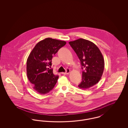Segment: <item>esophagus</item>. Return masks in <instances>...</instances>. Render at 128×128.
<instances>
[{"instance_id": "obj_1", "label": "esophagus", "mask_w": 128, "mask_h": 128, "mask_svg": "<svg viewBox=\"0 0 128 128\" xmlns=\"http://www.w3.org/2000/svg\"><path fill=\"white\" fill-rule=\"evenodd\" d=\"M70 70L69 69H67L66 72H63L62 74H64V75H66V74H68L70 73Z\"/></svg>"}]
</instances>
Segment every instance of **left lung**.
Masks as SVG:
<instances>
[{
  "instance_id": "1",
  "label": "left lung",
  "mask_w": 128,
  "mask_h": 128,
  "mask_svg": "<svg viewBox=\"0 0 128 128\" xmlns=\"http://www.w3.org/2000/svg\"><path fill=\"white\" fill-rule=\"evenodd\" d=\"M80 61L82 81L80 88L88 89L96 84L103 73L104 63L103 56L98 46L91 41L80 38L69 42Z\"/></svg>"
}]
</instances>
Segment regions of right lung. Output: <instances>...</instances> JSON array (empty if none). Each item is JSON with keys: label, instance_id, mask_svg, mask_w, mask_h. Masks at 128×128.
I'll list each match as a JSON object with an SVG mask.
<instances>
[{"label": "right lung", "instance_id": "1", "mask_svg": "<svg viewBox=\"0 0 128 128\" xmlns=\"http://www.w3.org/2000/svg\"><path fill=\"white\" fill-rule=\"evenodd\" d=\"M66 44L64 41L47 38L39 42L32 50L27 60V75L38 93L46 94L54 87L59 77L48 67L52 65L53 56Z\"/></svg>", "mask_w": 128, "mask_h": 128}]
</instances>
